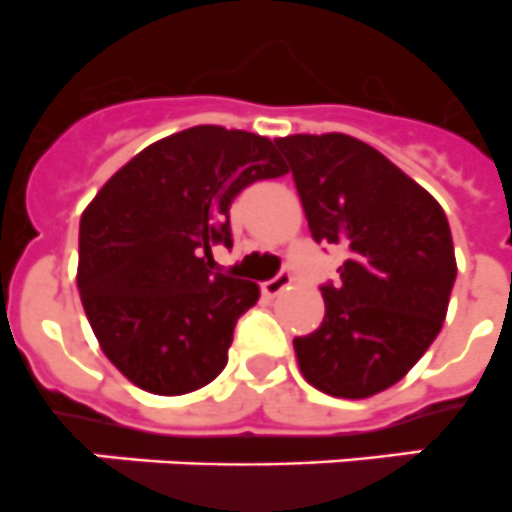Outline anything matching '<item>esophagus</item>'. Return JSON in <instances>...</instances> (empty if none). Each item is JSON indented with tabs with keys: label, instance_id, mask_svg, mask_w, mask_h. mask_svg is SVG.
Returning <instances> with one entry per match:
<instances>
[{
	"label": "esophagus",
	"instance_id": "34e87169",
	"mask_svg": "<svg viewBox=\"0 0 512 512\" xmlns=\"http://www.w3.org/2000/svg\"><path fill=\"white\" fill-rule=\"evenodd\" d=\"M290 283H293V275H290V270H285V267H283V270H280V273L275 275L273 280H267V283H262L260 288H262V293H265V296L273 298V296H278L280 290L288 288Z\"/></svg>",
	"mask_w": 512,
	"mask_h": 512
}]
</instances>
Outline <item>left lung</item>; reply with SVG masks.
Returning a JSON list of instances; mask_svg holds the SVG:
<instances>
[{"instance_id":"8db88e82","label":"left lung","mask_w":512,"mask_h":512,"mask_svg":"<svg viewBox=\"0 0 512 512\" xmlns=\"http://www.w3.org/2000/svg\"><path fill=\"white\" fill-rule=\"evenodd\" d=\"M275 145L311 237L349 255L339 280L321 285V326L293 339L298 367L321 393L370 398L411 370L444 324L457 280L446 214L367 142L329 132Z\"/></svg>"}]
</instances>
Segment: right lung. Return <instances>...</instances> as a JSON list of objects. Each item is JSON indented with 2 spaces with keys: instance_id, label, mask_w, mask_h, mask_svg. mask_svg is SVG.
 <instances>
[{
  "instance_id": "obj_1",
  "label": "right lung",
  "mask_w": 512,
  "mask_h": 512,
  "mask_svg": "<svg viewBox=\"0 0 512 512\" xmlns=\"http://www.w3.org/2000/svg\"><path fill=\"white\" fill-rule=\"evenodd\" d=\"M285 173L267 137L199 124L145 147L86 206L78 293L104 354L137 388L193 393L227 367L260 288L214 273L206 257L232 247L239 191Z\"/></svg>"
}]
</instances>
